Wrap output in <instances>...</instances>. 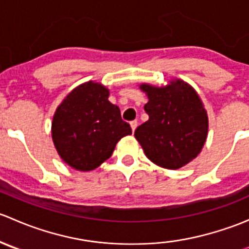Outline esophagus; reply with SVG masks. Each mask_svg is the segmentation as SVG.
<instances>
[{"label": "esophagus", "mask_w": 249, "mask_h": 249, "mask_svg": "<svg viewBox=\"0 0 249 249\" xmlns=\"http://www.w3.org/2000/svg\"><path fill=\"white\" fill-rule=\"evenodd\" d=\"M137 124H139V123H137V120H132V122L130 123V125H131V129H132V131H135V130H136V127H137Z\"/></svg>", "instance_id": "1"}]
</instances>
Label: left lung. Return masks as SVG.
Wrapping results in <instances>:
<instances>
[{"instance_id": "obj_1", "label": "left lung", "mask_w": 249, "mask_h": 249, "mask_svg": "<svg viewBox=\"0 0 249 249\" xmlns=\"http://www.w3.org/2000/svg\"><path fill=\"white\" fill-rule=\"evenodd\" d=\"M149 101V119L135 130V137L150 161L176 170L201 152L207 137L208 118L196 91L177 79L162 88L141 85Z\"/></svg>"}]
</instances>
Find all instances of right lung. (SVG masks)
Here are the masks:
<instances>
[{
	"instance_id": "right-lung-1",
	"label": "right lung",
	"mask_w": 249,
	"mask_h": 249,
	"mask_svg": "<svg viewBox=\"0 0 249 249\" xmlns=\"http://www.w3.org/2000/svg\"><path fill=\"white\" fill-rule=\"evenodd\" d=\"M108 89L88 82L67 95L53 118L52 136L66 164L91 171L112 155L122 137L131 135L119 107L108 101Z\"/></svg>"
}]
</instances>
